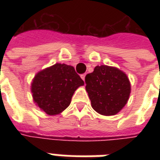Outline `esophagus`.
Wrapping results in <instances>:
<instances>
[{
  "mask_svg": "<svg viewBox=\"0 0 160 160\" xmlns=\"http://www.w3.org/2000/svg\"><path fill=\"white\" fill-rule=\"evenodd\" d=\"M85 75H86V74H82V75H80V77H81V79H82L84 81H85Z\"/></svg>",
  "mask_w": 160,
  "mask_h": 160,
  "instance_id": "34e87169",
  "label": "esophagus"
}]
</instances>
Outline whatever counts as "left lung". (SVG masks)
Returning a JSON list of instances; mask_svg holds the SVG:
<instances>
[{
    "instance_id": "obj_1",
    "label": "left lung",
    "mask_w": 160,
    "mask_h": 160,
    "mask_svg": "<svg viewBox=\"0 0 160 160\" xmlns=\"http://www.w3.org/2000/svg\"><path fill=\"white\" fill-rule=\"evenodd\" d=\"M85 90L91 106L102 115H114L126 105L131 86L125 73L116 67L95 66L85 76Z\"/></svg>"
}]
</instances>
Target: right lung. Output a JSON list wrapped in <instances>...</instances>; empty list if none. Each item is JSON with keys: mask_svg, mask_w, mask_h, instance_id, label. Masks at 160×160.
Wrapping results in <instances>:
<instances>
[{"mask_svg": "<svg viewBox=\"0 0 160 160\" xmlns=\"http://www.w3.org/2000/svg\"><path fill=\"white\" fill-rule=\"evenodd\" d=\"M83 85L73 66L56 63L36 74L31 83V93L41 110L55 115L70 105L76 89Z\"/></svg>", "mask_w": 160, "mask_h": 160, "instance_id": "add662e5", "label": "right lung"}]
</instances>
